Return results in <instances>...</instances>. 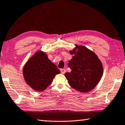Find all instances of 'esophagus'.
I'll list each match as a JSON object with an SVG mask.
<instances>
[{"label":"esophagus","instance_id":"obj_1","mask_svg":"<svg viewBox=\"0 0 125 125\" xmlns=\"http://www.w3.org/2000/svg\"><path fill=\"white\" fill-rule=\"evenodd\" d=\"M66 72V70H65V69H61V73H62V74H64Z\"/></svg>","mask_w":125,"mask_h":125}]
</instances>
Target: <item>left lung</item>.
Instances as JSON below:
<instances>
[{
	"mask_svg": "<svg viewBox=\"0 0 125 125\" xmlns=\"http://www.w3.org/2000/svg\"><path fill=\"white\" fill-rule=\"evenodd\" d=\"M76 45L70 51L73 55L68 66L71 72L64 76L68 83L79 92H87L98 83L103 75L102 64L95 53L83 45Z\"/></svg>",
	"mask_w": 125,
	"mask_h": 125,
	"instance_id": "obj_1",
	"label": "left lung"
}]
</instances>
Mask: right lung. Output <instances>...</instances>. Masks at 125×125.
I'll return each mask as SVG.
<instances>
[{"label":"right lung","mask_w":125,"mask_h":125,"mask_svg":"<svg viewBox=\"0 0 125 125\" xmlns=\"http://www.w3.org/2000/svg\"><path fill=\"white\" fill-rule=\"evenodd\" d=\"M60 73L46 53L38 51L24 66L23 74L27 84L36 91H43L51 84L55 76Z\"/></svg>","instance_id":"add662e5"}]
</instances>
